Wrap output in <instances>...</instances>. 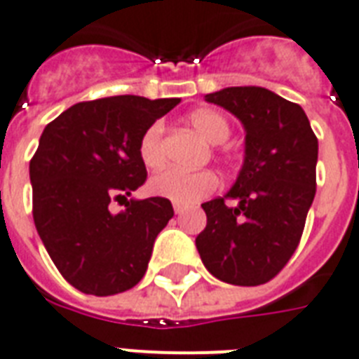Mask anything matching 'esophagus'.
I'll list each match as a JSON object with an SVG mask.
<instances>
[{"label":"esophagus","instance_id":"34e87169","mask_svg":"<svg viewBox=\"0 0 359 359\" xmlns=\"http://www.w3.org/2000/svg\"><path fill=\"white\" fill-rule=\"evenodd\" d=\"M184 209H186V207L182 203H173V210L177 212V215H180V212H182Z\"/></svg>","mask_w":359,"mask_h":359}]
</instances>
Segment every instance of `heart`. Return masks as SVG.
<instances>
[{
  "label": "heart",
  "mask_w": 359,
  "mask_h": 359,
  "mask_svg": "<svg viewBox=\"0 0 359 359\" xmlns=\"http://www.w3.org/2000/svg\"><path fill=\"white\" fill-rule=\"evenodd\" d=\"M190 124L201 133L210 144H222L228 141L231 126L226 116L210 109H199L190 114ZM139 158L147 169H158L163 165V126L160 122L149 126L139 141ZM218 179L210 171H182L168 168L156 173L149 180V190L154 196L171 199L175 203H196L216 190Z\"/></svg>",
  "instance_id": "obj_1"
}]
</instances>
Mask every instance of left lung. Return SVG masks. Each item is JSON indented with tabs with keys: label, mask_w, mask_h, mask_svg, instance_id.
I'll list each match as a JSON object with an SVG mask.
<instances>
[{
	"label": "left lung",
	"mask_w": 359,
	"mask_h": 359,
	"mask_svg": "<svg viewBox=\"0 0 359 359\" xmlns=\"http://www.w3.org/2000/svg\"><path fill=\"white\" fill-rule=\"evenodd\" d=\"M245 128V161L224 198L203 203L207 226L196 237L212 277L259 286L277 277L299 245L316 194L318 139L297 103L259 86L205 95ZM226 198L238 205L229 208Z\"/></svg>",
	"instance_id": "1"
}]
</instances>
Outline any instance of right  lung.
<instances>
[{"label": "right lung", "instance_id": "obj_1", "mask_svg": "<svg viewBox=\"0 0 359 359\" xmlns=\"http://www.w3.org/2000/svg\"><path fill=\"white\" fill-rule=\"evenodd\" d=\"M179 101L141 95L82 101L43 130L29 161L34 222L62 277L82 294H120L147 273L173 205L165 198L130 199L147 180L139 141ZM111 201L125 209L113 213Z\"/></svg>", "mask_w": 359, "mask_h": 359}]
</instances>
